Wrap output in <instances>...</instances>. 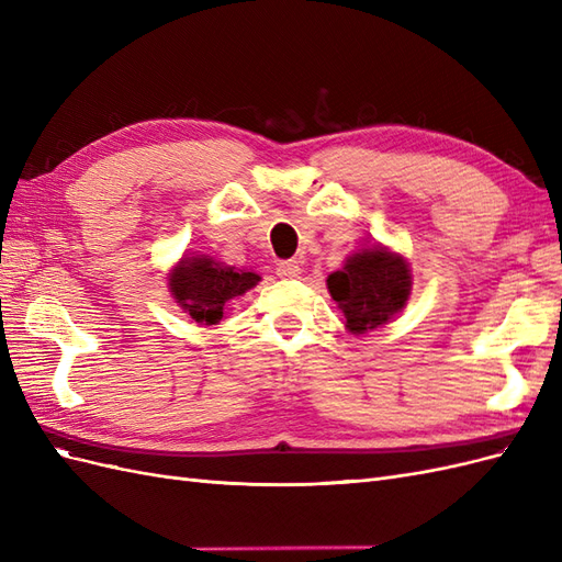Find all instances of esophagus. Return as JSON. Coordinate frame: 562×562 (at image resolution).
Here are the masks:
<instances>
[{
	"label": "esophagus",
	"instance_id": "esophagus-1",
	"mask_svg": "<svg viewBox=\"0 0 562 562\" xmlns=\"http://www.w3.org/2000/svg\"><path fill=\"white\" fill-rule=\"evenodd\" d=\"M277 271H279L281 279H300L302 267H300L297 260H288V262H281Z\"/></svg>",
	"mask_w": 562,
	"mask_h": 562
}]
</instances>
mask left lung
<instances>
[{
    "label": "left lung",
    "mask_w": 562,
    "mask_h": 562,
    "mask_svg": "<svg viewBox=\"0 0 562 562\" xmlns=\"http://www.w3.org/2000/svg\"><path fill=\"white\" fill-rule=\"evenodd\" d=\"M326 283L347 318V330L366 335L386 326L405 307L413 293V271L401 252L375 244L351 252Z\"/></svg>",
    "instance_id": "left-lung-1"
}]
</instances>
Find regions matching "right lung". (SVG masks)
<instances>
[{
	"label": "right lung",
	"mask_w": 562,
	"mask_h": 562,
	"mask_svg": "<svg viewBox=\"0 0 562 562\" xmlns=\"http://www.w3.org/2000/svg\"><path fill=\"white\" fill-rule=\"evenodd\" d=\"M260 274L213 260L211 255H182L168 271V293L199 326H217L225 304L258 285Z\"/></svg>",
	"instance_id": "1"
}]
</instances>
